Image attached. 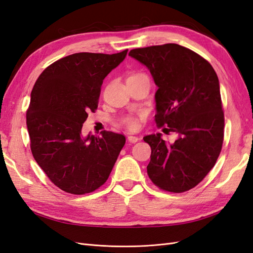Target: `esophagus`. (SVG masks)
I'll return each instance as SVG.
<instances>
[{
  "label": "esophagus",
  "instance_id": "obj_1",
  "mask_svg": "<svg viewBox=\"0 0 253 253\" xmlns=\"http://www.w3.org/2000/svg\"><path fill=\"white\" fill-rule=\"evenodd\" d=\"M139 139H140L139 137H137V136H132V135L127 136V140H128V142H131V143H135V142L138 141Z\"/></svg>",
  "mask_w": 253,
  "mask_h": 253
}]
</instances>
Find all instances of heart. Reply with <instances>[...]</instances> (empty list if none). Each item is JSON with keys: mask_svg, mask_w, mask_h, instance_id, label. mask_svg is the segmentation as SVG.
Wrapping results in <instances>:
<instances>
[{"mask_svg": "<svg viewBox=\"0 0 253 253\" xmlns=\"http://www.w3.org/2000/svg\"><path fill=\"white\" fill-rule=\"evenodd\" d=\"M136 75H139V74H136ZM122 124L126 127H127L128 129H131V131H135L138 127V118L132 116V115H128V116H126L121 119Z\"/></svg>", "mask_w": 253, "mask_h": 253, "instance_id": "b5f03b06", "label": "heart"}]
</instances>
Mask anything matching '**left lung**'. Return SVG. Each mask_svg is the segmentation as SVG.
Returning <instances> with one entry per match:
<instances>
[{
	"label": "left lung",
	"mask_w": 253,
	"mask_h": 253,
	"mask_svg": "<svg viewBox=\"0 0 253 253\" xmlns=\"http://www.w3.org/2000/svg\"><path fill=\"white\" fill-rule=\"evenodd\" d=\"M128 56L147 66L158 89L157 127L179 135L171 145L160 134L143 140L151 147L147 167L160 190L181 193L197 186L210 172L224 141V111L217 75L205 58L175 43L134 48Z\"/></svg>",
	"instance_id": "obj_1"
}]
</instances>
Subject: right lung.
Instances as JSON below:
<instances>
[{"mask_svg": "<svg viewBox=\"0 0 253 253\" xmlns=\"http://www.w3.org/2000/svg\"><path fill=\"white\" fill-rule=\"evenodd\" d=\"M126 53H73L47 66L35 83L26 112L30 150L49 180L66 193L100 188L126 143L124 134L102 131L85 138L81 129L98 108L103 79Z\"/></svg>", "mask_w": 253, "mask_h": 253, "instance_id": "1", "label": "right lung"}]
</instances>
